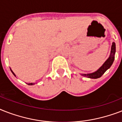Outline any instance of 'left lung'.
Here are the masks:
<instances>
[{
	"instance_id": "1",
	"label": "left lung",
	"mask_w": 122,
	"mask_h": 122,
	"mask_svg": "<svg viewBox=\"0 0 122 122\" xmlns=\"http://www.w3.org/2000/svg\"><path fill=\"white\" fill-rule=\"evenodd\" d=\"M116 51L115 43L113 42L112 46V49H111V53H110V57L108 59L105 61V63L102 65V66L99 69L96 71L92 73H89V74H82L83 76H85L86 77L91 78H98L102 76L104 74L108 69L110 68L113 63L114 59H115V54Z\"/></svg>"
}]
</instances>
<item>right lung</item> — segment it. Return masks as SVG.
<instances>
[{
	"mask_svg": "<svg viewBox=\"0 0 122 122\" xmlns=\"http://www.w3.org/2000/svg\"><path fill=\"white\" fill-rule=\"evenodd\" d=\"M11 71H12V73H13V75H14V76H16V75H15V74H14V72H13V71H12V70H11ZM27 84H28V85H33V84H34V83H27Z\"/></svg>",
	"mask_w": 122,
	"mask_h": 122,
	"instance_id": "add662e5",
	"label": "right lung"
}]
</instances>
